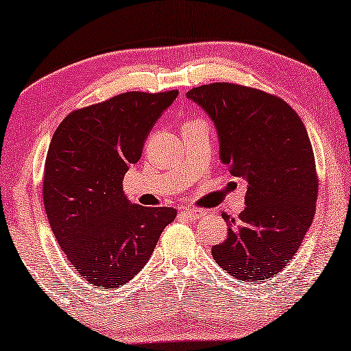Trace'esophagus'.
Listing matches in <instances>:
<instances>
[{"mask_svg": "<svg viewBox=\"0 0 351 351\" xmlns=\"http://www.w3.org/2000/svg\"><path fill=\"white\" fill-rule=\"evenodd\" d=\"M182 214H184V217L189 219V221H197V219H202L203 217V211L200 209H192V208H182Z\"/></svg>", "mask_w": 351, "mask_h": 351, "instance_id": "34e87169", "label": "esophagus"}]
</instances>
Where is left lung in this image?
I'll return each instance as SVG.
<instances>
[{"instance_id": "8db88e82", "label": "left lung", "mask_w": 351, "mask_h": 351, "mask_svg": "<svg viewBox=\"0 0 351 351\" xmlns=\"http://www.w3.org/2000/svg\"><path fill=\"white\" fill-rule=\"evenodd\" d=\"M219 137V158L247 184L238 217L222 213L228 234L213 258L244 282H263L295 257L311 227L318 193L306 125L289 104L254 88L211 83L187 91Z\"/></svg>"}]
</instances>
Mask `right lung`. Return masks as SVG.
<instances>
[{"label": "right lung", "mask_w": 351, "mask_h": 351, "mask_svg": "<svg viewBox=\"0 0 351 351\" xmlns=\"http://www.w3.org/2000/svg\"><path fill=\"white\" fill-rule=\"evenodd\" d=\"M176 96V90L119 94L67 114L51 137L42 182L45 213L67 261L93 285L128 284L175 221L173 208L130 203L123 180Z\"/></svg>", "instance_id": "obj_1"}]
</instances>
